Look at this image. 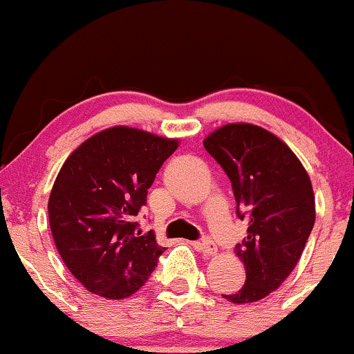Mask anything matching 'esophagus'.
I'll return each mask as SVG.
<instances>
[{
    "label": "esophagus",
    "instance_id": "34e87169",
    "mask_svg": "<svg viewBox=\"0 0 354 354\" xmlns=\"http://www.w3.org/2000/svg\"><path fill=\"white\" fill-rule=\"evenodd\" d=\"M194 248H196L198 252L204 254V256H214V254L217 252V245L214 244L210 239H207V237H205V239H202L201 242H196V244H194Z\"/></svg>",
    "mask_w": 354,
    "mask_h": 354
}]
</instances>
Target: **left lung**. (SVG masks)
Here are the masks:
<instances>
[{
    "mask_svg": "<svg viewBox=\"0 0 354 354\" xmlns=\"http://www.w3.org/2000/svg\"><path fill=\"white\" fill-rule=\"evenodd\" d=\"M232 184L248 237L236 245L245 283L222 295L234 304L256 303L276 291L292 272L316 219L311 178L291 149L252 124H227L204 140Z\"/></svg>",
    "mask_w": 354,
    "mask_h": 354,
    "instance_id": "8db88e82",
    "label": "left lung"
}]
</instances>
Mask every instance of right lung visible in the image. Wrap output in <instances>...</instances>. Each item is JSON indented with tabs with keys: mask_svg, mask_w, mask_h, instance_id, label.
I'll return each instance as SVG.
<instances>
[{
	"mask_svg": "<svg viewBox=\"0 0 354 354\" xmlns=\"http://www.w3.org/2000/svg\"><path fill=\"white\" fill-rule=\"evenodd\" d=\"M165 138L132 127H112L75 149L48 198L50 229L59 257L93 295L125 299L156 269L164 248L137 216L162 164L177 150Z\"/></svg>",
	"mask_w": 354,
	"mask_h": 354,
	"instance_id": "right-lung-1",
	"label": "right lung"
}]
</instances>
